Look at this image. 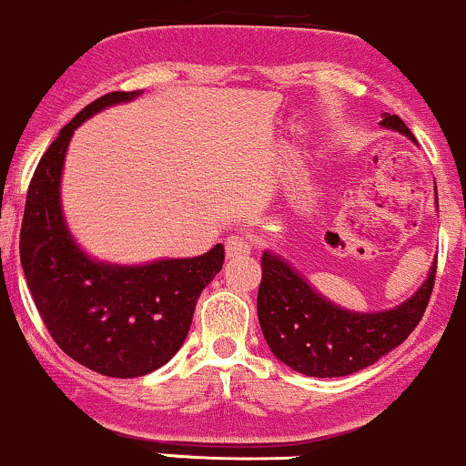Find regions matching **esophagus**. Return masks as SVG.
I'll return each instance as SVG.
<instances>
[{"instance_id": "esophagus-1", "label": "esophagus", "mask_w": 466, "mask_h": 466, "mask_svg": "<svg viewBox=\"0 0 466 466\" xmlns=\"http://www.w3.org/2000/svg\"><path fill=\"white\" fill-rule=\"evenodd\" d=\"M224 250H227V257H242L250 253V244L248 239L239 238V235H231V238H227V242H224Z\"/></svg>"}]
</instances>
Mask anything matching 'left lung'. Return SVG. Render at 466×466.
<instances>
[{
	"label": "left lung",
	"instance_id": "left-lung-1",
	"mask_svg": "<svg viewBox=\"0 0 466 466\" xmlns=\"http://www.w3.org/2000/svg\"><path fill=\"white\" fill-rule=\"evenodd\" d=\"M381 126L414 141L397 115L384 113ZM434 281L436 261L423 286L406 303L375 314H355L316 294L277 255L264 253L257 316L270 351L289 369L308 377H344L375 364L406 340L423 319Z\"/></svg>",
	"mask_w": 466,
	"mask_h": 466
}]
</instances>
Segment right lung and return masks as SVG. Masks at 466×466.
<instances>
[{
  "mask_svg": "<svg viewBox=\"0 0 466 466\" xmlns=\"http://www.w3.org/2000/svg\"><path fill=\"white\" fill-rule=\"evenodd\" d=\"M137 91H113L86 104L60 128L27 187L19 255L32 299L54 342L71 360L128 380L161 369L183 347L200 292L222 270L224 246L189 259L108 266L76 246L60 211L58 185L74 130Z\"/></svg>",
  "mask_w": 466,
  "mask_h": 466,
  "instance_id": "add662e5",
  "label": "right lung"
}]
</instances>
